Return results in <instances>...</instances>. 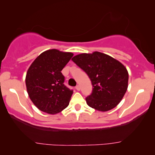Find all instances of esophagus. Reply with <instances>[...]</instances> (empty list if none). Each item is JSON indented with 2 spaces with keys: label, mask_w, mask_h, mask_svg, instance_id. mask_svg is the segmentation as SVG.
I'll return each instance as SVG.
<instances>
[{
  "label": "esophagus",
  "mask_w": 155,
  "mask_h": 155,
  "mask_svg": "<svg viewBox=\"0 0 155 155\" xmlns=\"http://www.w3.org/2000/svg\"><path fill=\"white\" fill-rule=\"evenodd\" d=\"M76 90H77V91H79L80 89H81V87H80V86H79V85L76 86Z\"/></svg>",
  "instance_id": "34e87169"
}]
</instances>
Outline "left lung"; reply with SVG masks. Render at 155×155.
Returning <instances> with one entry per match:
<instances>
[{
  "label": "left lung",
  "mask_w": 155,
  "mask_h": 155,
  "mask_svg": "<svg viewBox=\"0 0 155 155\" xmlns=\"http://www.w3.org/2000/svg\"><path fill=\"white\" fill-rule=\"evenodd\" d=\"M72 61L92 81V92L86 97L87 105L102 112L116 107L128 88V74L124 65L100 52L79 54Z\"/></svg>",
  "instance_id": "8db88e82"
}]
</instances>
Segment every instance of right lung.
<instances>
[{
	"mask_svg": "<svg viewBox=\"0 0 155 155\" xmlns=\"http://www.w3.org/2000/svg\"><path fill=\"white\" fill-rule=\"evenodd\" d=\"M74 54L53 49L41 53L26 76L28 94L35 105L45 113L56 114L68 107L73 94L64 84L61 71Z\"/></svg>",
	"mask_w": 155,
	"mask_h": 155,
	"instance_id": "right-lung-1",
	"label": "right lung"
}]
</instances>
